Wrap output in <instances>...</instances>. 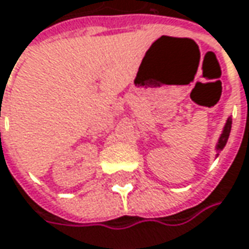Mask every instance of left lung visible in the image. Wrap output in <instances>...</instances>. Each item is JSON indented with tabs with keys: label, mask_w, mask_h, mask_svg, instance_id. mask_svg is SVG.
<instances>
[{
	"label": "left lung",
	"mask_w": 249,
	"mask_h": 249,
	"mask_svg": "<svg viewBox=\"0 0 249 249\" xmlns=\"http://www.w3.org/2000/svg\"><path fill=\"white\" fill-rule=\"evenodd\" d=\"M231 117H229L227 118V121H226V125H224V128H223V132L220 138H219V142H217V145H216V150L217 152H220L223 150V147L226 146L227 143V141H229V136H230V131H231ZM217 156H219V153H217Z\"/></svg>",
	"instance_id": "left-lung-1"
}]
</instances>
